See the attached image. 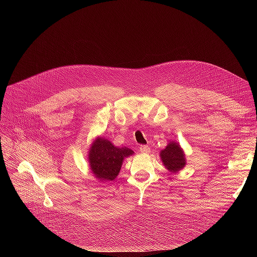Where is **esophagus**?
Instances as JSON below:
<instances>
[{
    "instance_id": "1",
    "label": "esophagus",
    "mask_w": 257,
    "mask_h": 257,
    "mask_svg": "<svg viewBox=\"0 0 257 257\" xmlns=\"http://www.w3.org/2000/svg\"><path fill=\"white\" fill-rule=\"evenodd\" d=\"M138 151L141 152V153H148V152H150V149H149V147L148 146H145V145H142V146H139V149H138Z\"/></svg>"
}]
</instances>
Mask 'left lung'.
Here are the masks:
<instances>
[{
  "label": "left lung",
  "mask_w": 257,
  "mask_h": 257,
  "mask_svg": "<svg viewBox=\"0 0 257 257\" xmlns=\"http://www.w3.org/2000/svg\"><path fill=\"white\" fill-rule=\"evenodd\" d=\"M160 157L163 164L172 173H178L186 164L183 150L180 145L175 142H170L165 149L161 151Z\"/></svg>",
  "instance_id": "8db88e82"
}]
</instances>
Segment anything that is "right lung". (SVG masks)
Returning a JSON list of instances; mask_svg holds the SVG:
<instances>
[{
    "label": "right lung",
    "mask_w": 257,
    "mask_h": 257,
    "mask_svg": "<svg viewBox=\"0 0 257 257\" xmlns=\"http://www.w3.org/2000/svg\"><path fill=\"white\" fill-rule=\"evenodd\" d=\"M134 152L126 147L118 148L108 139L97 137L89 150V164L99 181H112L119 175L123 160Z\"/></svg>",
    "instance_id": "right-lung-1"
}]
</instances>
